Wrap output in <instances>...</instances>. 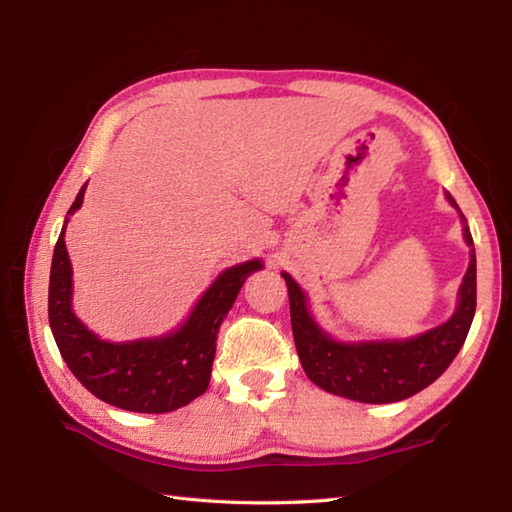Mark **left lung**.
Listing matches in <instances>:
<instances>
[{"label": "left lung", "mask_w": 512, "mask_h": 512, "mask_svg": "<svg viewBox=\"0 0 512 512\" xmlns=\"http://www.w3.org/2000/svg\"><path fill=\"white\" fill-rule=\"evenodd\" d=\"M447 200L458 209L449 193ZM464 239L471 246V264L462 279L458 308L447 323L413 336V339L372 343L334 341L310 317L306 295H303L297 281L288 273H281L288 286L290 321L297 354L303 372L308 374L312 383L336 396L383 405V402H398L418 394L442 376L464 345L475 314V248L466 224Z\"/></svg>", "instance_id": "1"}]
</instances>
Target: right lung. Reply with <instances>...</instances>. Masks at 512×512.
Wrapping results in <instances>:
<instances>
[{
	"label": "right lung",
	"instance_id": "obj_1",
	"mask_svg": "<svg viewBox=\"0 0 512 512\" xmlns=\"http://www.w3.org/2000/svg\"><path fill=\"white\" fill-rule=\"evenodd\" d=\"M85 187L65 215L50 268L48 319L63 361L85 389L114 407L167 413L189 405L209 387L217 330L246 277L262 268V262L253 259L226 268L176 332L132 343L103 341L72 312V266L63 239L70 215L81 209Z\"/></svg>",
	"mask_w": 512,
	"mask_h": 512
}]
</instances>
